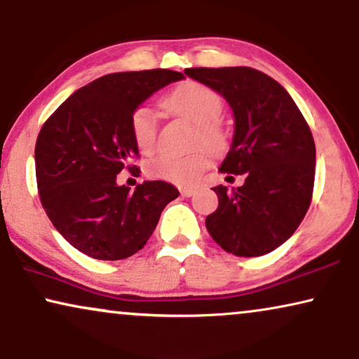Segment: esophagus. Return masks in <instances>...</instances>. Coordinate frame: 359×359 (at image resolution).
Here are the masks:
<instances>
[{"instance_id": "obj_1", "label": "esophagus", "mask_w": 359, "mask_h": 359, "mask_svg": "<svg viewBox=\"0 0 359 359\" xmlns=\"http://www.w3.org/2000/svg\"><path fill=\"white\" fill-rule=\"evenodd\" d=\"M194 194H195L194 189H180V195H182V197H192Z\"/></svg>"}]
</instances>
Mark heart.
Here are the masks:
<instances>
[{
  "mask_svg": "<svg viewBox=\"0 0 359 359\" xmlns=\"http://www.w3.org/2000/svg\"><path fill=\"white\" fill-rule=\"evenodd\" d=\"M165 108L189 118L197 124L195 142H202L210 151L219 152L226 144L218 118L223 113V98L218 92L200 82H184L172 90L164 100ZM131 135L137 149L149 154L157 140V118L154 109L147 104H140L130 119ZM210 164L207 149L190 152L187 156H159L146 164V174L151 179L165 180L177 185H192L203 174Z\"/></svg>",
  "mask_w": 359,
  "mask_h": 359,
  "instance_id": "heart-1",
  "label": "heart"
}]
</instances>
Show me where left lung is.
Returning <instances> with one entry per match:
<instances>
[{
    "mask_svg": "<svg viewBox=\"0 0 359 359\" xmlns=\"http://www.w3.org/2000/svg\"><path fill=\"white\" fill-rule=\"evenodd\" d=\"M185 75L223 95L231 107L235 136L219 172L245 175L241 187H213L218 208L205 226L226 252L267 255L294 235L312 202V131L283 85L259 70L195 67Z\"/></svg>",
    "mask_w": 359,
    "mask_h": 359,
    "instance_id": "obj_1",
    "label": "left lung"
}]
</instances>
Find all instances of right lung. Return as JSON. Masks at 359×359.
<instances>
[{"instance_id": "1", "label": "right lung", "mask_w": 359, "mask_h": 359, "mask_svg": "<svg viewBox=\"0 0 359 359\" xmlns=\"http://www.w3.org/2000/svg\"><path fill=\"white\" fill-rule=\"evenodd\" d=\"M167 69L118 72L70 95L41 128L36 179L42 207L57 231L93 259H126L144 248L162 210L179 197L172 184H116L140 156L131 135L135 109L157 90L182 80ZM135 170H140L137 169ZM135 174V172H133Z\"/></svg>"}]
</instances>
